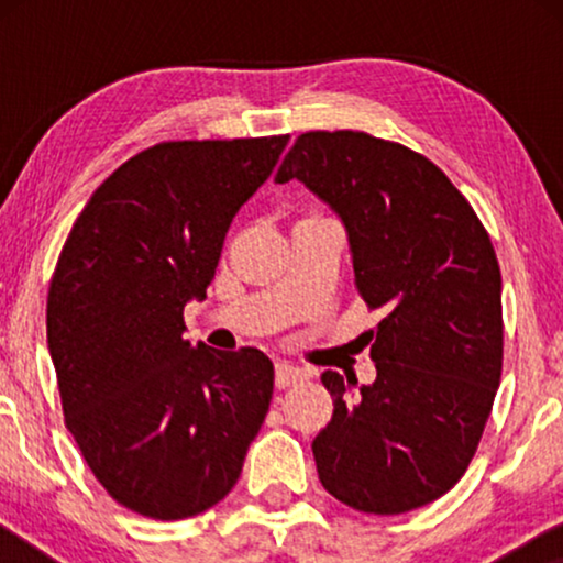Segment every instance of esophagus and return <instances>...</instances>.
I'll list each match as a JSON object with an SVG mask.
<instances>
[{
  "label": "esophagus",
  "instance_id": "34e87169",
  "mask_svg": "<svg viewBox=\"0 0 563 563\" xmlns=\"http://www.w3.org/2000/svg\"><path fill=\"white\" fill-rule=\"evenodd\" d=\"M307 368L302 366H295V364H287V361H282V364H276V387L279 389H287L291 384L307 379Z\"/></svg>",
  "mask_w": 563,
  "mask_h": 563
}]
</instances>
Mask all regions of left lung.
<instances>
[{
  "label": "left lung",
  "mask_w": 563,
  "mask_h": 563,
  "mask_svg": "<svg viewBox=\"0 0 563 563\" xmlns=\"http://www.w3.org/2000/svg\"><path fill=\"white\" fill-rule=\"evenodd\" d=\"M299 179L349 230L356 289L384 318L374 384L325 372L333 418L312 441L322 487L361 512L443 497L474 459L503 376V274L449 176L361 130L302 133L276 181Z\"/></svg>",
  "instance_id": "1"
}]
</instances>
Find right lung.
Returning a JSON list of instances; mask_svg holds the SVG:
<instances>
[{"label": "right lung", "mask_w": 563, "mask_h": 563, "mask_svg": "<svg viewBox=\"0 0 563 563\" xmlns=\"http://www.w3.org/2000/svg\"><path fill=\"white\" fill-rule=\"evenodd\" d=\"M289 135L151 145L89 197L48 289V351L66 428L122 507L184 520L241 476L274 391L258 349L184 341L225 233Z\"/></svg>", "instance_id": "1"}]
</instances>
